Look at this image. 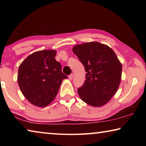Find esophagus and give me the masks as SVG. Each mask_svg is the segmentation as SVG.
<instances>
[{
	"label": "esophagus",
	"mask_w": 146,
	"mask_h": 146,
	"mask_svg": "<svg viewBox=\"0 0 146 146\" xmlns=\"http://www.w3.org/2000/svg\"><path fill=\"white\" fill-rule=\"evenodd\" d=\"M73 73H71V75H69V76H68V78H69V79H70V80H72L73 79Z\"/></svg>",
	"instance_id": "obj_1"
}]
</instances>
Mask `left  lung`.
<instances>
[{
    "label": "left lung",
    "mask_w": 146,
    "mask_h": 146,
    "mask_svg": "<svg viewBox=\"0 0 146 146\" xmlns=\"http://www.w3.org/2000/svg\"><path fill=\"white\" fill-rule=\"evenodd\" d=\"M73 51L84 66L86 80L78 89L81 99L94 107L110 100L119 87L122 64L110 47L91 42L73 47Z\"/></svg>",
    "instance_id": "8db88e82"
}]
</instances>
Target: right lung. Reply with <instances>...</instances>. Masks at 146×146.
<instances>
[{
	"label": "right lung",
	"mask_w": 146,
	"mask_h": 146,
	"mask_svg": "<svg viewBox=\"0 0 146 146\" xmlns=\"http://www.w3.org/2000/svg\"><path fill=\"white\" fill-rule=\"evenodd\" d=\"M56 51L42 50L29 55L19 68L18 84L29 102L38 107L49 105L57 95L64 79Z\"/></svg>",
	"instance_id": "1"
}]
</instances>
